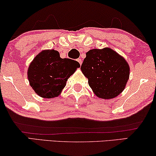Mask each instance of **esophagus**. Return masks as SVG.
Returning <instances> with one entry per match:
<instances>
[{
  "label": "esophagus",
  "mask_w": 156,
  "mask_h": 156,
  "mask_svg": "<svg viewBox=\"0 0 156 156\" xmlns=\"http://www.w3.org/2000/svg\"><path fill=\"white\" fill-rule=\"evenodd\" d=\"M77 61L79 63V64H80V65L82 64L83 61H82V59H81V58H78V59H77Z\"/></svg>",
  "instance_id": "obj_1"
}]
</instances>
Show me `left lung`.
<instances>
[{
	"label": "left lung",
	"mask_w": 156,
	"mask_h": 156,
	"mask_svg": "<svg viewBox=\"0 0 156 156\" xmlns=\"http://www.w3.org/2000/svg\"><path fill=\"white\" fill-rule=\"evenodd\" d=\"M80 69L94 94L104 100L112 99L122 93L130 74L124 57L108 47L87 51Z\"/></svg>",
	"instance_id": "1"
}]
</instances>
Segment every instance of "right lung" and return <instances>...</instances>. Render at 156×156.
<instances>
[{"label": "right lung", "instance_id": "right-lung-1", "mask_svg": "<svg viewBox=\"0 0 156 156\" xmlns=\"http://www.w3.org/2000/svg\"><path fill=\"white\" fill-rule=\"evenodd\" d=\"M80 66L78 61L61 58L56 50L45 49L30 63L27 78L35 93L43 98L51 99L60 95L68 78Z\"/></svg>", "mask_w": 156, "mask_h": 156}]
</instances>
